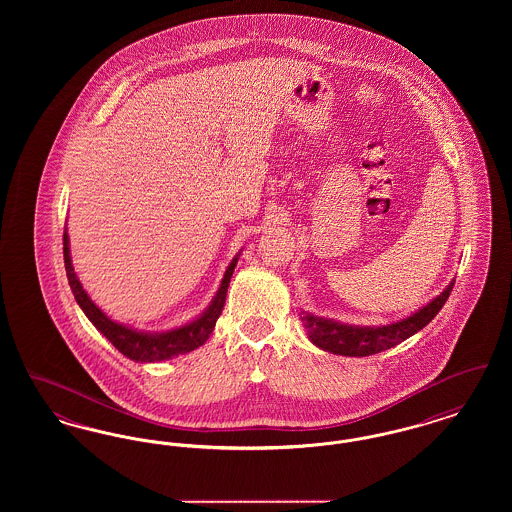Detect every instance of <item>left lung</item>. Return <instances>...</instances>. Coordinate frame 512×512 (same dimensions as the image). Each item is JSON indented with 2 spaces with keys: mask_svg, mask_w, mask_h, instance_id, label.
Returning <instances> with one entry per match:
<instances>
[{
  "mask_svg": "<svg viewBox=\"0 0 512 512\" xmlns=\"http://www.w3.org/2000/svg\"><path fill=\"white\" fill-rule=\"evenodd\" d=\"M455 282H451L438 297H434L426 307L418 309L411 317L391 322L386 326H353L341 324L330 318L315 317L301 311V322L309 334V340L317 347L343 357H366L395 347L397 343L411 338L422 330L432 318L438 315L445 305Z\"/></svg>",
  "mask_w": 512,
  "mask_h": 512,
  "instance_id": "8db88e82",
  "label": "left lung"
}]
</instances>
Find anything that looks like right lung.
<instances>
[{
    "label": "right lung",
    "instance_id": "right-lung-1",
    "mask_svg": "<svg viewBox=\"0 0 512 512\" xmlns=\"http://www.w3.org/2000/svg\"><path fill=\"white\" fill-rule=\"evenodd\" d=\"M63 257H65V270H67L69 286L73 290L76 303L84 311V315L90 318V322L121 351L124 357L132 359V361H138V363L167 361L172 357L190 353V351H194L199 345H203L205 341L209 340V336H211V332L217 324V318L222 313V307H224V301H226V292H228V286H230V278H232V272H234L236 263H238V255H236L232 259V263L226 268V272H224L219 292L213 297L211 305L203 311L201 317L195 318V320L180 326V328L169 330V332H153L151 334V332L128 328L124 324L111 320L90 299V295L84 292L80 280L76 278L73 263H71L67 228H65V234H63Z\"/></svg>",
    "mask_w": 512,
    "mask_h": 512
}]
</instances>
